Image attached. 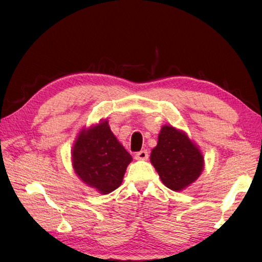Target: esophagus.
Instances as JSON below:
<instances>
[{
  "instance_id": "1",
  "label": "esophagus",
  "mask_w": 262,
  "mask_h": 262,
  "mask_svg": "<svg viewBox=\"0 0 262 262\" xmlns=\"http://www.w3.org/2000/svg\"><path fill=\"white\" fill-rule=\"evenodd\" d=\"M149 158V154L147 150H141V151L135 154V159L137 161H147Z\"/></svg>"
}]
</instances>
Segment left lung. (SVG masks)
I'll list each match as a JSON object with an SVG mask.
<instances>
[{
	"instance_id": "left-lung-1",
	"label": "left lung",
	"mask_w": 262,
	"mask_h": 262,
	"mask_svg": "<svg viewBox=\"0 0 262 262\" xmlns=\"http://www.w3.org/2000/svg\"><path fill=\"white\" fill-rule=\"evenodd\" d=\"M163 184L172 190L185 189L193 184L205 167L203 156L187 134L172 126H163L157 145L150 155Z\"/></svg>"
}]
</instances>
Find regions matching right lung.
Wrapping results in <instances>:
<instances>
[{
	"instance_id": "obj_1",
	"label": "right lung",
	"mask_w": 262,
	"mask_h": 262,
	"mask_svg": "<svg viewBox=\"0 0 262 262\" xmlns=\"http://www.w3.org/2000/svg\"><path fill=\"white\" fill-rule=\"evenodd\" d=\"M73 167L84 184L101 194H108L121 185L129 152L111 132L107 120L84 128L72 151Z\"/></svg>"
}]
</instances>
